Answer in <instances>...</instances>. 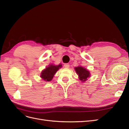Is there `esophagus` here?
I'll list each match as a JSON object with an SVG mask.
<instances>
[{"instance_id": "1", "label": "esophagus", "mask_w": 129, "mask_h": 129, "mask_svg": "<svg viewBox=\"0 0 129 129\" xmlns=\"http://www.w3.org/2000/svg\"><path fill=\"white\" fill-rule=\"evenodd\" d=\"M69 66H70V65H69V64H68V63H65V64H64V68H68L69 67Z\"/></svg>"}]
</instances>
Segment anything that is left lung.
<instances>
[{
	"label": "left lung",
	"instance_id": "1",
	"mask_svg": "<svg viewBox=\"0 0 129 129\" xmlns=\"http://www.w3.org/2000/svg\"><path fill=\"white\" fill-rule=\"evenodd\" d=\"M76 74L79 76V79L82 82L86 81L88 78L90 77V73L86 68H84L82 66H78L74 68Z\"/></svg>",
	"mask_w": 129,
	"mask_h": 129
}]
</instances>
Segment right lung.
<instances>
[{
	"instance_id": "1",
	"label": "right lung",
	"mask_w": 129,
	"mask_h": 129,
	"mask_svg": "<svg viewBox=\"0 0 129 129\" xmlns=\"http://www.w3.org/2000/svg\"><path fill=\"white\" fill-rule=\"evenodd\" d=\"M62 64L55 65L54 64H50L48 67L42 71L40 74V77L45 82H49L52 81L54 75L60 68H61Z\"/></svg>"
}]
</instances>
